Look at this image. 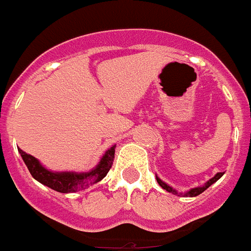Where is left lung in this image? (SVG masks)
<instances>
[{
	"label": "left lung",
	"instance_id": "left-lung-1",
	"mask_svg": "<svg viewBox=\"0 0 251 251\" xmlns=\"http://www.w3.org/2000/svg\"><path fill=\"white\" fill-rule=\"evenodd\" d=\"M222 176H223V172H218V174H216V175L214 176L212 179H210L207 182H206L205 186H200V188H193V189H190L189 192H188V193L185 194V196H190V197H196V196H198V194L203 193V192H205V190L207 189L208 186L212 185V184H214V182H215V181H218V180H219L220 177H222ZM157 181H158V184H159V185L162 186L163 189L167 190V192H170V193H174V194H177V192H176V190L172 189L171 186H168L167 184H166V182H163L160 179H158V177H157Z\"/></svg>",
	"mask_w": 251,
	"mask_h": 251
}]
</instances>
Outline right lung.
I'll list each match as a JSON object with an SVG mask.
<instances>
[{"instance_id":"1","label":"right lung","mask_w":251,"mask_h":251,"mask_svg":"<svg viewBox=\"0 0 251 251\" xmlns=\"http://www.w3.org/2000/svg\"><path fill=\"white\" fill-rule=\"evenodd\" d=\"M24 163L27 166L28 171L31 172L33 179L40 181L44 185L49 186L51 189L57 190L59 193H74L83 190L88 186L93 185L96 182L101 181L107 172L111 168L114 160V154H115V145L110 148L102 157L101 162L93 171L87 172V174H74V172H50L46 168H44L40 162L31 154H27L22 149H19Z\"/></svg>"}]
</instances>
